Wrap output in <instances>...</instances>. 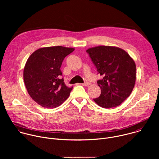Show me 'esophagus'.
<instances>
[{
	"label": "esophagus",
	"instance_id": "34e87169",
	"mask_svg": "<svg viewBox=\"0 0 159 159\" xmlns=\"http://www.w3.org/2000/svg\"><path fill=\"white\" fill-rule=\"evenodd\" d=\"M80 84L82 85H84V86H87V85H89L90 84V83L86 82H85V83H84V84Z\"/></svg>",
	"mask_w": 159,
	"mask_h": 159
}]
</instances>
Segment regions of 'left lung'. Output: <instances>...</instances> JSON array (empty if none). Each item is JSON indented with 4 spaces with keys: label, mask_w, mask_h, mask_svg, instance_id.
<instances>
[{
    "label": "left lung",
    "mask_w": 159,
    "mask_h": 159,
    "mask_svg": "<svg viewBox=\"0 0 159 159\" xmlns=\"http://www.w3.org/2000/svg\"><path fill=\"white\" fill-rule=\"evenodd\" d=\"M102 77L97 81L101 94L93 99L104 108L120 105L131 94L136 81V65L124 50L111 46H98L86 51Z\"/></svg>",
    "instance_id": "1"
}]
</instances>
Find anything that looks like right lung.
<instances>
[{"label":"right lung","instance_id":"add662e5","mask_svg":"<svg viewBox=\"0 0 159 159\" xmlns=\"http://www.w3.org/2000/svg\"><path fill=\"white\" fill-rule=\"evenodd\" d=\"M74 50L61 46L44 47L28 58L24 68V82L29 95L39 105L57 107L70 96L73 87H67L61 79L60 67L65 57Z\"/></svg>","mask_w":159,"mask_h":159}]
</instances>
